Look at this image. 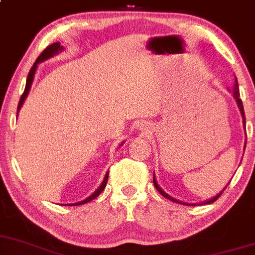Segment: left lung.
I'll return each instance as SVG.
<instances>
[{
  "label": "left lung",
  "instance_id": "1",
  "mask_svg": "<svg viewBox=\"0 0 255 255\" xmlns=\"http://www.w3.org/2000/svg\"><path fill=\"white\" fill-rule=\"evenodd\" d=\"M233 97H235V99H236V102H237V106H238V108H240V110H241V114H242V119H243V125H245L246 127V115H245V109H243V103H242V101H241V98H240V88H238V83H237V80H236V83H235V87H233ZM246 142H247V140H246ZM153 184H154V186H156V189L157 190L159 191V193H161V195L162 196H164V198L166 199H169L170 201H174V203H179V204H183V205H194L195 206L196 204H186V203H182V201H179V200H175L174 198H172V196H169L168 195V194H166L164 193L163 190H162L161 188H159V185L157 184V182H156V178H154V175H153ZM226 188H227V185H226ZM226 188H224V190ZM224 190L222 191H220L219 194H217L216 196H214V198L212 199H210V200H206L205 203H201V204H211V203H214V201H216L217 199L220 198V195H221L222 193H224Z\"/></svg>",
  "mask_w": 255,
  "mask_h": 255
}]
</instances>
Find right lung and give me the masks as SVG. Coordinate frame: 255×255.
Returning <instances> with one entry per match:
<instances>
[{
	"label": "right lung",
	"mask_w": 255,
	"mask_h": 255,
	"mask_svg": "<svg viewBox=\"0 0 255 255\" xmlns=\"http://www.w3.org/2000/svg\"><path fill=\"white\" fill-rule=\"evenodd\" d=\"M62 50H64V46L60 45V43H54V44H51V45H49L48 48H46L45 50H44L43 52H41L40 55H39L38 59H36V61L34 62V65H33V66H31V69H30V71H29V73H28L27 83H25V89H24V92H23L22 97H20L19 103H18L17 115H18V112H19L20 107H22L23 102H24V99L27 98L28 93H29V89H30V87H31V82H33V80H34V75H35V70H36V67H38V64H39V62H41V61H44V60L49 59V57L54 56V55H56L57 52L62 51ZM108 177H109V172H107V173H106V177H104V180H103V182H102L101 186H99V188L97 189V190L94 191V193L92 194V195L89 196V198L85 199V200H83V201H80V203L72 204V205H82V204L89 203V201H92V200H93V199H96L97 196H98L99 194H101L102 191L104 190V188H106L107 182H108ZM70 205H71V204H70Z\"/></svg>",
	"instance_id": "1"
}]
</instances>
